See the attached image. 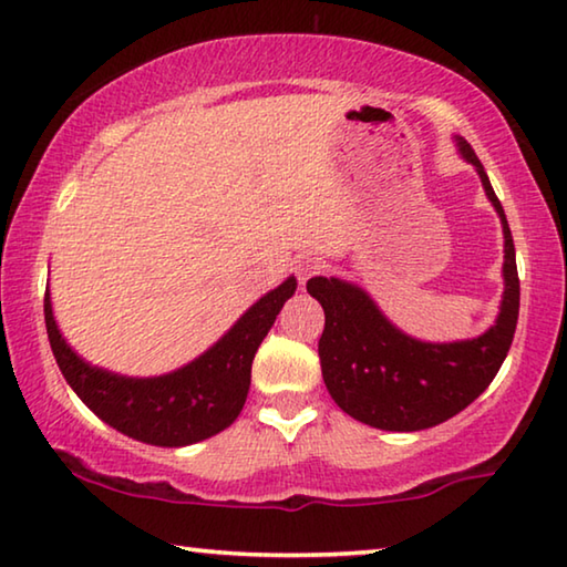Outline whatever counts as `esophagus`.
Returning a JSON list of instances; mask_svg holds the SVG:
<instances>
[{"label": "esophagus", "mask_w": 567, "mask_h": 567, "mask_svg": "<svg viewBox=\"0 0 567 567\" xmlns=\"http://www.w3.org/2000/svg\"><path fill=\"white\" fill-rule=\"evenodd\" d=\"M324 260L322 257H315V255H302V257H297V265H295V270H297V277H300V282H307L310 280L312 275H320V272H324Z\"/></svg>", "instance_id": "esophagus-1"}]
</instances>
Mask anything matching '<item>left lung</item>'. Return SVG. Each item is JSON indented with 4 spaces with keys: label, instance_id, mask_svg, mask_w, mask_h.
I'll return each mask as SVG.
<instances>
[{
    "label": "left lung",
    "instance_id": "8db88e82",
    "mask_svg": "<svg viewBox=\"0 0 567 567\" xmlns=\"http://www.w3.org/2000/svg\"><path fill=\"white\" fill-rule=\"evenodd\" d=\"M455 142L460 155L477 169L505 235V290L491 330L473 340L422 342L395 328L362 287L340 277L307 282V292L324 310L318 344L324 385L350 417L370 427L415 433L457 415L483 395L513 344L520 310L513 235L473 147L463 137Z\"/></svg>",
    "mask_w": 567,
    "mask_h": 567
}]
</instances>
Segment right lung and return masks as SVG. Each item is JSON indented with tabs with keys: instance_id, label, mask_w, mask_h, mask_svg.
Instances as JSON below:
<instances>
[{
	"instance_id": "obj_1",
	"label": "right lung",
	"mask_w": 567,
	"mask_h": 567,
	"mask_svg": "<svg viewBox=\"0 0 567 567\" xmlns=\"http://www.w3.org/2000/svg\"><path fill=\"white\" fill-rule=\"evenodd\" d=\"M295 290L297 280L287 277L249 307L213 348L185 368L157 378L117 375L82 360L56 328L50 290L44 295V322L64 380L94 415L140 443L185 447L223 433L243 412L255 352Z\"/></svg>"
}]
</instances>
